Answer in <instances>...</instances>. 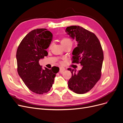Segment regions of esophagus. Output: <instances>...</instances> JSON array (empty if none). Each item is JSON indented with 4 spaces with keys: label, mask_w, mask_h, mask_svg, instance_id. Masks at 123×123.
Wrapping results in <instances>:
<instances>
[{
    "label": "esophagus",
    "mask_w": 123,
    "mask_h": 123,
    "mask_svg": "<svg viewBox=\"0 0 123 123\" xmlns=\"http://www.w3.org/2000/svg\"><path fill=\"white\" fill-rule=\"evenodd\" d=\"M66 70L65 68L63 67H61L60 68H59V72L62 73L64 71Z\"/></svg>",
    "instance_id": "esophagus-1"
}]
</instances>
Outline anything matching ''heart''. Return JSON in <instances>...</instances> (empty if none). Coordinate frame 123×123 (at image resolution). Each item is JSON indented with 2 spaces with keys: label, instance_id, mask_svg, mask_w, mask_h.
<instances>
[{
  "label": "heart",
  "instance_id": "1",
  "mask_svg": "<svg viewBox=\"0 0 123 123\" xmlns=\"http://www.w3.org/2000/svg\"><path fill=\"white\" fill-rule=\"evenodd\" d=\"M72 43L71 40L70 38H68V37H64L63 38L62 40H61V43L62 44H64L65 43ZM51 45H50L49 46V48H51Z\"/></svg>",
  "mask_w": 123,
  "mask_h": 123
}]
</instances>
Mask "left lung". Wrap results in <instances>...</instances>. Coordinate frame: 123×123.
Wrapping results in <instances>:
<instances>
[{
  "label": "left lung",
  "instance_id": "8db88e82",
  "mask_svg": "<svg viewBox=\"0 0 123 123\" xmlns=\"http://www.w3.org/2000/svg\"><path fill=\"white\" fill-rule=\"evenodd\" d=\"M65 32L77 43L72 52V62L80 63L82 66L78 72L68 68L72 73L68 87L76 93L84 94L90 91L100 78L104 60L102 48L94 33L80 26L68 27Z\"/></svg>",
  "mask_w": 123,
  "mask_h": 123
}]
</instances>
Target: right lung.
Returning <instances> with one entry per match:
<instances>
[{
	"instance_id": "obj_1",
	"label": "right lung",
	"mask_w": 123,
	"mask_h": 123,
	"mask_svg": "<svg viewBox=\"0 0 123 123\" xmlns=\"http://www.w3.org/2000/svg\"><path fill=\"white\" fill-rule=\"evenodd\" d=\"M53 34L46 29L32 30L22 40L16 53L17 71L30 90L43 94L50 90L59 68L51 69L39 64L40 59L47 56L46 50L52 40Z\"/></svg>"
}]
</instances>
